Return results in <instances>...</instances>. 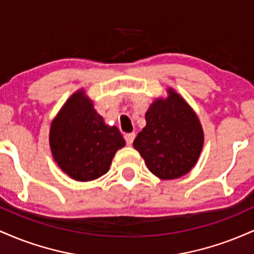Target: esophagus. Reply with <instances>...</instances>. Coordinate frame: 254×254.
<instances>
[{
	"label": "esophagus",
	"mask_w": 254,
	"mask_h": 254,
	"mask_svg": "<svg viewBox=\"0 0 254 254\" xmlns=\"http://www.w3.org/2000/svg\"><path fill=\"white\" fill-rule=\"evenodd\" d=\"M125 141H127V145H131L132 144L133 139H135V132H130V133H127V135L124 136Z\"/></svg>",
	"instance_id": "esophagus-1"
}]
</instances>
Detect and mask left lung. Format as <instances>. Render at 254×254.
Masks as SVG:
<instances>
[{
  "label": "left lung",
  "mask_w": 254,
  "mask_h": 254,
  "mask_svg": "<svg viewBox=\"0 0 254 254\" xmlns=\"http://www.w3.org/2000/svg\"><path fill=\"white\" fill-rule=\"evenodd\" d=\"M156 99L145 112V127L133 141L151 173L160 179L185 176L196 165L204 135L197 115L178 93Z\"/></svg>",
  "instance_id": "1"
}]
</instances>
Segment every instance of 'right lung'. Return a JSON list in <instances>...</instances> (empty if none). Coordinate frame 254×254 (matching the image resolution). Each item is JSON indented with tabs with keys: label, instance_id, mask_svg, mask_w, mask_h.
<instances>
[{
	"label": "right lung",
	"instance_id": "right-lung-1",
	"mask_svg": "<svg viewBox=\"0 0 254 254\" xmlns=\"http://www.w3.org/2000/svg\"><path fill=\"white\" fill-rule=\"evenodd\" d=\"M50 148L64 173L90 182L110 170L116 151L125 145L121 131L105 124L83 90L63 105L50 129Z\"/></svg>",
	"mask_w": 254,
	"mask_h": 254
}]
</instances>
